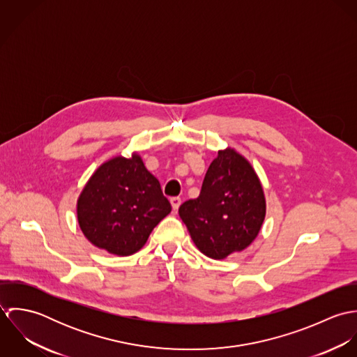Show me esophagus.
<instances>
[{"mask_svg": "<svg viewBox=\"0 0 357 357\" xmlns=\"http://www.w3.org/2000/svg\"><path fill=\"white\" fill-rule=\"evenodd\" d=\"M170 204H172L173 210H174V211H177V210H178V207H180V204H181V199H180L178 197H173V198H170Z\"/></svg>", "mask_w": 357, "mask_h": 357, "instance_id": "esophagus-1", "label": "esophagus"}]
</instances>
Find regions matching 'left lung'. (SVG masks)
Masks as SVG:
<instances>
[{"label":"left lung","mask_w":357,"mask_h":357,"mask_svg":"<svg viewBox=\"0 0 357 357\" xmlns=\"http://www.w3.org/2000/svg\"><path fill=\"white\" fill-rule=\"evenodd\" d=\"M265 213L264 190L253 166L231 147L220 150L210 163L199 197L178 208L195 246L213 259L249 248Z\"/></svg>","instance_id":"8db88e82"}]
</instances>
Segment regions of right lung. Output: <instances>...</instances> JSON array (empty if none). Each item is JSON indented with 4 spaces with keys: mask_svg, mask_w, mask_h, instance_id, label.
Listing matches in <instances>:
<instances>
[{
    "mask_svg": "<svg viewBox=\"0 0 357 357\" xmlns=\"http://www.w3.org/2000/svg\"><path fill=\"white\" fill-rule=\"evenodd\" d=\"M172 211L158 178L142 156H114L91 176L77 202L85 238L114 255H130L147 242L153 228Z\"/></svg>",
    "mask_w": 357,
    "mask_h": 357,
    "instance_id": "1",
    "label": "right lung"
}]
</instances>
